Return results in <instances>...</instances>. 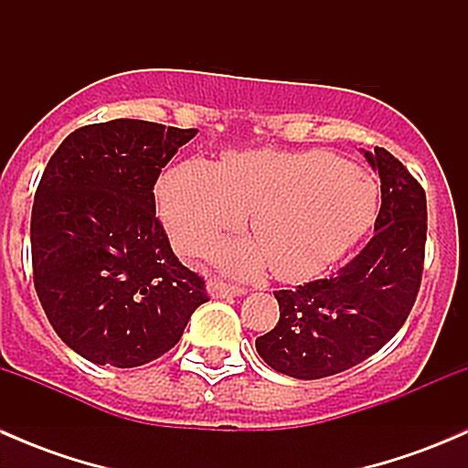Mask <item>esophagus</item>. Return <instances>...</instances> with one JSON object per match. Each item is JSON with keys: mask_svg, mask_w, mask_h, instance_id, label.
<instances>
[{"mask_svg": "<svg viewBox=\"0 0 468 468\" xmlns=\"http://www.w3.org/2000/svg\"><path fill=\"white\" fill-rule=\"evenodd\" d=\"M207 292H210V296H215V299H230V296H242L244 287H238V285H229V282L224 281H210L207 282Z\"/></svg>", "mask_w": 468, "mask_h": 468, "instance_id": "esophagus-1", "label": "esophagus"}]
</instances>
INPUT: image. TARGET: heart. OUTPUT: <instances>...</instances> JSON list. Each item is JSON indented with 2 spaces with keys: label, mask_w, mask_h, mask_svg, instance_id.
Returning <instances> with one entry per match:
<instances>
[{
  "label": "heart",
  "mask_w": 468,
  "mask_h": 468,
  "mask_svg": "<svg viewBox=\"0 0 468 468\" xmlns=\"http://www.w3.org/2000/svg\"><path fill=\"white\" fill-rule=\"evenodd\" d=\"M160 215L176 247L204 251L249 212L253 239H226L212 258L239 276L267 264L281 281H308L342 258L376 219L378 192L360 169L325 151H229L165 174Z\"/></svg>",
  "instance_id": "b5f03b06"
}]
</instances>
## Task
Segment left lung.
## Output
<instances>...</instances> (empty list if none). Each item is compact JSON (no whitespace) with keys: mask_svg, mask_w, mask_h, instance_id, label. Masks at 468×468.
Listing matches in <instances>:
<instances>
[{"mask_svg":"<svg viewBox=\"0 0 468 468\" xmlns=\"http://www.w3.org/2000/svg\"><path fill=\"white\" fill-rule=\"evenodd\" d=\"M380 176L374 238L335 276L273 292L281 319L256 339L278 374L325 378L380 351L408 319L426 253V192L382 146L365 151Z\"/></svg>","mask_w":468,"mask_h":468,"instance_id":"1","label":"left lung"}]
</instances>
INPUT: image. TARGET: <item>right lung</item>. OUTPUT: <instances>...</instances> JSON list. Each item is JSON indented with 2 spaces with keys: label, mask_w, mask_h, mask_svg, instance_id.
<instances>
[{
  "label": "right lung",
  "mask_w": 468,
  "mask_h": 468,
  "mask_svg": "<svg viewBox=\"0 0 468 468\" xmlns=\"http://www.w3.org/2000/svg\"><path fill=\"white\" fill-rule=\"evenodd\" d=\"M195 135L144 120L90 124L42 172L33 285L58 337L94 365L155 360L207 301L204 278L174 256L154 199L160 169Z\"/></svg>",
  "instance_id": "add662e5"
}]
</instances>
